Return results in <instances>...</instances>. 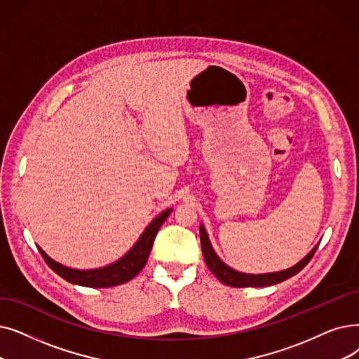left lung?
Listing matches in <instances>:
<instances>
[{
    "label": "left lung",
    "instance_id": "obj_1",
    "mask_svg": "<svg viewBox=\"0 0 359 359\" xmlns=\"http://www.w3.org/2000/svg\"><path fill=\"white\" fill-rule=\"evenodd\" d=\"M199 236H201V248H202V255H204L207 267L211 270V273L220 280L222 283L230 286V287H264V286H271L277 285L280 282H285V280L290 278L292 276L298 274L306 264L314 257L317 246L313 248L304 259H301L298 264H294L293 267L283 270V271H276V273H266V274H246L233 270L231 267L226 266V264L218 258L215 251L211 246V242L208 239V235L205 231L204 226H199Z\"/></svg>",
    "mask_w": 359,
    "mask_h": 359
}]
</instances>
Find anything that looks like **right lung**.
Segmentation results:
<instances>
[{
  "mask_svg": "<svg viewBox=\"0 0 359 359\" xmlns=\"http://www.w3.org/2000/svg\"><path fill=\"white\" fill-rule=\"evenodd\" d=\"M173 211L171 208H167L163 211L158 217H155L154 220L148 224V227L144 230L141 238L132 246L128 254H124L120 259L110 264L107 267L101 269H93V270H76L65 267L63 264L54 261L46 255L42 249L38 246L39 252L45 262L48 264V267L57 273L60 277L67 280L69 283L79 285L85 287H111L118 286L129 282L139 271H141L148 261L149 252L152 249V243L155 236H157V231L165 222V218Z\"/></svg>",
  "mask_w": 359,
  "mask_h": 359,
  "instance_id": "obj_1",
  "label": "right lung"
}]
</instances>
